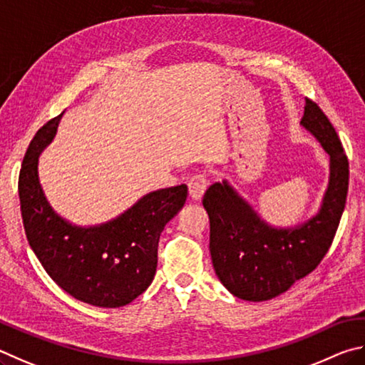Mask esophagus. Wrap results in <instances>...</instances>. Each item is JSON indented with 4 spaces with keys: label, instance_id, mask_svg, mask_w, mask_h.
<instances>
[{
    "label": "esophagus",
    "instance_id": "esophagus-1",
    "mask_svg": "<svg viewBox=\"0 0 365 365\" xmlns=\"http://www.w3.org/2000/svg\"><path fill=\"white\" fill-rule=\"evenodd\" d=\"M187 186H189V197H190V199H192L194 202H199L202 199V195L205 194L208 181L203 175H195V176L190 178Z\"/></svg>",
    "mask_w": 365,
    "mask_h": 365
}]
</instances>
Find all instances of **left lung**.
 <instances>
[{
  "label": "left lung",
  "mask_w": 365,
  "mask_h": 365,
  "mask_svg": "<svg viewBox=\"0 0 365 365\" xmlns=\"http://www.w3.org/2000/svg\"><path fill=\"white\" fill-rule=\"evenodd\" d=\"M330 157L329 186L319 212L295 227H274L226 179L203 195L210 218V253L221 284L247 302L276 298L308 276L329 252L346 203L349 165L335 128L306 99L302 121Z\"/></svg>",
  "instance_id": "1"
}]
</instances>
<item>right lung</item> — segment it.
<instances>
[{
    "label": "right lung",
    "mask_w": 365,
    "mask_h": 365,
    "mask_svg": "<svg viewBox=\"0 0 365 365\" xmlns=\"http://www.w3.org/2000/svg\"><path fill=\"white\" fill-rule=\"evenodd\" d=\"M61 115L36 131L19 175L27 240L44 271L68 295L99 308L131 303L152 284L160 234L184 207L187 186L145 194L115 220L75 226L57 215L38 179V157L54 139Z\"/></svg>",
    "instance_id": "obj_1"
}]
</instances>
